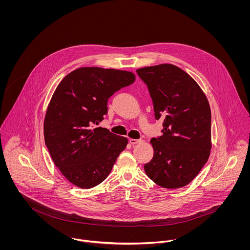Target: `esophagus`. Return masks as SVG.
Listing matches in <instances>:
<instances>
[{
    "label": "esophagus",
    "instance_id": "obj_1",
    "mask_svg": "<svg viewBox=\"0 0 250 250\" xmlns=\"http://www.w3.org/2000/svg\"><path fill=\"white\" fill-rule=\"evenodd\" d=\"M141 141H142V140H140V139H129V143H130L131 145L139 144V143H141Z\"/></svg>",
    "mask_w": 250,
    "mask_h": 250
}]
</instances>
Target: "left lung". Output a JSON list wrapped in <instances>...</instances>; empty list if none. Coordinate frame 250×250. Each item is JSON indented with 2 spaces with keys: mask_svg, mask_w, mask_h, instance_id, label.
Instances as JSON below:
<instances>
[{
  "mask_svg": "<svg viewBox=\"0 0 250 250\" xmlns=\"http://www.w3.org/2000/svg\"><path fill=\"white\" fill-rule=\"evenodd\" d=\"M147 85L162 136L152 138L146 175L160 187L188 185L208 162L211 149V111L199 84L180 67L164 63L136 70Z\"/></svg>",
  "mask_w": 250,
  "mask_h": 250,
  "instance_id": "obj_1",
  "label": "left lung"
}]
</instances>
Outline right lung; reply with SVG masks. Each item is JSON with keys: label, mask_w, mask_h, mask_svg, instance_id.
I'll return each mask as SVG.
<instances>
[{"label": "right lung", "mask_w": 250, "mask_h": 250, "mask_svg": "<svg viewBox=\"0 0 250 250\" xmlns=\"http://www.w3.org/2000/svg\"><path fill=\"white\" fill-rule=\"evenodd\" d=\"M131 72L81 67L58 84L43 123L45 146L55 166L73 185L91 188L111 171L127 139L95 127L107 114V102L133 83Z\"/></svg>", "instance_id": "obj_1"}]
</instances>
